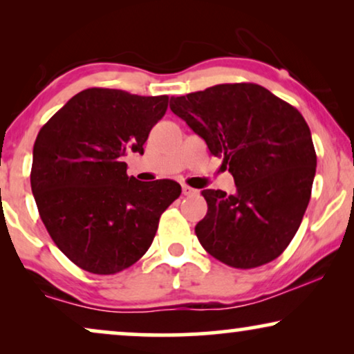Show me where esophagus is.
Instances as JSON below:
<instances>
[{"mask_svg":"<svg viewBox=\"0 0 354 354\" xmlns=\"http://www.w3.org/2000/svg\"><path fill=\"white\" fill-rule=\"evenodd\" d=\"M182 193H183V195H185V196H192V195H195L196 190H195V188L188 187V185H182Z\"/></svg>","mask_w":354,"mask_h":354,"instance_id":"34e87169","label":"esophagus"}]
</instances>
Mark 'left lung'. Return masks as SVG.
<instances>
[{"mask_svg":"<svg viewBox=\"0 0 354 354\" xmlns=\"http://www.w3.org/2000/svg\"><path fill=\"white\" fill-rule=\"evenodd\" d=\"M171 109L224 159L236 192L203 190L195 227L203 248L230 268L253 269L283 253L306 211L316 151L297 108L256 84H222L171 98Z\"/></svg>","mask_w":354,"mask_h":354,"instance_id":"left-lung-1","label":"left lung"}]
</instances>
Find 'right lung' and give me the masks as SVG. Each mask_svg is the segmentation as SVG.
<instances>
[{
  "instance_id": "add662e5",
  "label": "right lung",
  "mask_w": 354,
  "mask_h": 354,
  "mask_svg": "<svg viewBox=\"0 0 354 354\" xmlns=\"http://www.w3.org/2000/svg\"><path fill=\"white\" fill-rule=\"evenodd\" d=\"M169 96L86 88L40 129L33 145L32 193L48 234L75 266L118 274L147 253L159 217L180 196L174 180L140 182L122 158L143 154Z\"/></svg>"
}]
</instances>
